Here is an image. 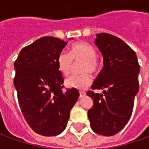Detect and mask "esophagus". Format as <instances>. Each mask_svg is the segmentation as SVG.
I'll use <instances>...</instances> for the list:
<instances>
[{
	"label": "esophagus",
	"mask_w": 149,
	"mask_h": 149,
	"mask_svg": "<svg viewBox=\"0 0 149 149\" xmlns=\"http://www.w3.org/2000/svg\"><path fill=\"white\" fill-rule=\"evenodd\" d=\"M85 95H86V93H85V92H80V98H83L84 97H85Z\"/></svg>",
	"instance_id": "esophagus-1"
}]
</instances>
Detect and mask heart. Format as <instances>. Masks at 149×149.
Instances as JSON below:
<instances>
[{"label":"heart","instance_id":"obj_1","mask_svg":"<svg viewBox=\"0 0 149 149\" xmlns=\"http://www.w3.org/2000/svg\"><path fill=\"white\" fill-rule=\"evenodd\" d=\"M96 50L90 44L84 41L74 43L70 48L69 54L61 52L57 57V67L59 71L65 76L71 72L73 61H82L81 71L84 72L81 75H73L65 81V85L70 88L83 90L91 84L92 77L88 72L95 73L99 69V62L97 61Z\"/></svg>","mask_w":149,"mask_h":149}]
</instances>
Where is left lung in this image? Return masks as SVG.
Returning <instances> with one entry per match:
<instances>
[{
  "label": "left lung",
  "instance_id": "8db88e82",
  "mask_svg": "<svg viewBox=\"0 0 149 149\" xmlns=\"http://www.w3.org/2000/svg\"><path fill=\"white\" fill-rule=\"evenodd\" d=\"M96 36L94 42L102 54L104 66L92 88L104 91L87 93L93 100L88 117L93 131L109 136L125 128L131 117L139 92L140 65L136 54L121 39L109 33Z\"/></svg>",
  "mask_w": 149,
  "mask_h": 149
}]
</instances>
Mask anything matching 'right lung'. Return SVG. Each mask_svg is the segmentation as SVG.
Wrapping results in <instances>:
<instances>
[{"label": "right lung", "mask_w": 149, "mask_h": 149, "mask_svg": "<svg viewBox=\"0 0 149 149\" xmlns=\"http://www.w3.org/2000/svg\"><path fill=\"white\" fill-rule=\"evenodd\" d=\"M68 43L44 37L21 49L14 63V86L21 112L34 132L50 136L61 133L79 97L77 89L62 91L57 57Z\"/></svg>", "instance_id": "1"}]
</instances>
